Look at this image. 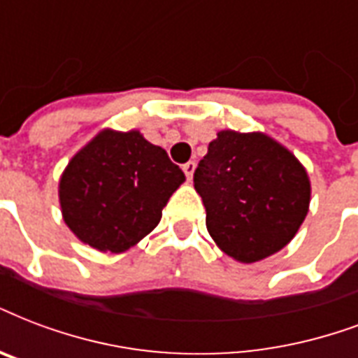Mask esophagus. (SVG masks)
Returning <instances> with one entry per match:
<instances>
[{"mask_svg":"<svg viewBox=\"0 0 358 358\" xmlns=\"http://www.w3.org/2000/svg\"><path fill=\"white\" fill-rule=\"evenodd\" d=\"M182 169H184V173H185V176H187V180H191V178H193V173H195V169H197V163H195V161H187V163H185Z\"/></svg>","mask_w":358,"mask_h":358,"instance_id":"esophagus-1","label":"esophagus"}]
</instances>
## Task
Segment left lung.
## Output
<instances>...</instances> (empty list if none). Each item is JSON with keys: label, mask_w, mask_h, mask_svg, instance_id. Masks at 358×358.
<instances>
[{"label": "left lung", "mask_w": 358, "mask_h": 358, "mask_svg": "<svg viewBox=\"0 0 358 358\" xmlns=\"http://www.w3.org/2000/svg\"><path fill=\"white\" fill-rule=\"evenodd\" d=\"M193 184L206 208L210 236L240 263L280 252L308 214L306 171L263 133L220 131L199 161Z\"/></svg>", "instance_id": "left-lung-1"}]
</instances>
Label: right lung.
<instances>
[{
	"mask_svg": "<svg viewBox=\"0 0 358 358\" xmlns=\"http://www.w3.org/2000/svg\"><path fill=\"white\" fill-rule=\"evenodd\" d=\"M185 176L138 131L106 129L71 159L59 180L65 223L99 252H125L161 220Z\"/></svg>",
	"mask_w": 358,
	"mask_h": 358,
	"instance_id": "add662e5",
	"label": "right lung"
}]
</instances>
